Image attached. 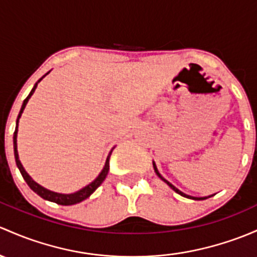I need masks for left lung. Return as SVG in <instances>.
Here are the masks:
<instances>
[{
  "label": "left lung",
  "mask_w": 257,
  "mask_h": 257,
  "mask_svg": "<svg viewBox=\"0 0 257 257\" xmlns=\"http://www.w3.org/2000/svg\"><path fill=\"white\" fill-rule=\"evenodd\" d=\"M153 165H154V170H155L156 175H158V176H159V177H160V178H161V180H163V181H164V182H166V183H167V185H169V186H170V187H171V188H172V190H174V191H175V192H176V193H178V194H181V196H183V197H186V198L196 199V201H198V199H206V198H208V197H192V196H188V194H186V193L181 192V191H180V190H177V188H176V187H175V186H174V185H171V183H170V182H169V181H167V180H165V178H164L163 176H161V175H160V172H159V171H158V167H156V165H155V163H153Z\"/></svg>",
  "instance_id": "1"
}]
</instances>
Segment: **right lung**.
I'll use <instances>...</instances> for the list:
<instances>
[{
    "mask_svg": "<svg viewBox=\"0 0 257 257\" xmlns=\"http://www.w3.org/2000/svg\"><path fill=\"white\" fill-rule=\"evenodd\" d=\"M49 74V72H48ZM45 74V75H48ZM44 75V76H45ZM43 76V77H44ZM42 77V79H43ZM42 79L38 80V82L34 85V87L32 88L31 93L28 94V97H27L26 99L23 101V104H22V108L20 110V114H18V118H17V123H16V131H15V134H13V149H15V159H16V164H17V167L20 169L22 176H23L24 181L27 182V185L29 186V187L32 188V190L34 191L37 194H39L42 198L47 199V201H50V202H54V203H58V204H61V206H72V204H76V203H80V202L85 201L86 198H88V197L92 194L94 191L97 190V188L101 186V183L103 182L104 178L108 175V171H109V158H110V154H112L113 149L110 150L109 155L107 156V160H106V164H104V167L103 170L101 171V174L97 176L96 180L93 181V182H91L90 185H87L86 187H83L82 190L77 191V192L75 193H70V194H63V193H56V192H53V191H49L47 190V188L42 187L40 185H38L34 180H32V177L29 176L28 174H27V171L24 170V167L22 166L21 161H20V158H18V151H17V133H18V120H20L22 113H23V109L26 108V104L27 102L29 101V98L32 97V94L34 93V91H36L38 83L42 81Z\"/></svg>",
    "mask_w": 257,
    "mask_h": 257,
    "instance_id": "right-lung-1",
    "label": "right lung"
}]
</instances>
